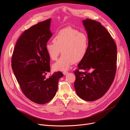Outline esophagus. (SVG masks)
<instances>
[{"label": "esophagus", "instance_id": "1", "mask_svg": "<svg viewBox=\"0 0 130 130\" xmlns=\"http://www.w3.org/2000/svg\"><path fill=\"white\" fill-rule=\"evenodd\" d=\"M63 73L64 75H67L68 73H69V72H68L67 71H65V72H63Z\"/></svg>", "mask_w": 130, "mask_h": 130}]
</instances>
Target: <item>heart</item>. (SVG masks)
I'll list each match as a JSON object with an SVG mask.
<instances>
[{"label": "heart", "mask_w": 130, "mask_h": 130, "mask_svg": "<svg viewBox=\"0 0 130 130\" xmlns=\"http://www.w3.org/2000/svg\"><path fill=\"white\" fill-rule=\"evenodd\" d=\"M52 42L53 43H47L45 47L49 57L56 60L60 52L63 54L53 65V70L56 71H66L74 63L83 60L86 55L89 44L85 33L72 27L60 30L54 36Z\"/></svg>", "instance_id": "b5f03b06"}]
</instances>
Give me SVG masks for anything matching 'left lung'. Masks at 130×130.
I'll list each match as a JSON object with an SVG mask.
<instances>
[{
    "label": "left lung",
    "mask_w": 130,
    "mask_h": 130,
    "mask_svg": "<svg viewBox=\"0 0 130 130\" xmlns=\"http://www.w3.org/2000/svg\"><path fill=\"white\" fill-rule=\"evenodd\" d=\"M89 40L85 57L74 71V87L78 96L94 101L106 93L114 80L117 61V48L110 34L100 22L83 20ZM83 69L84 72L79 70Z\"/></svg>",
    "instance_id": "obj_1"
}]
</instances>
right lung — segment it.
<instances>
[{
  "label": "right lung",
  "instance_id": "1",
  "mask_svg": "<svg viewBox=\"0 0 130 130\" xmlns=\"http://www.w3.org/2000/svg\"><path fill=\"white\" fill-rule=\"evenodd\" d=\"M51 19L40 22L26 30L20 36L13 50L11 67L20 87L25 96L32 102L44 104L55 95L60 72L49 78L50 58L45 45L52 36L50 30Z\"/></svg>",
  "mask_w": 130,
  "mask_h": 130
}]
</instances>
